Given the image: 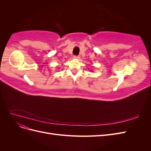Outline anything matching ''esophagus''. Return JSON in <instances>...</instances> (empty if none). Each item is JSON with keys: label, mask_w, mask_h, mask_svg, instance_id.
Instances as JSON below:
<instances>
[{"label": "esophagus", "mask_w": 151, "mask_h": 151, "mask_svg": "<svg viewBox=\"0 0 151 151\" xmlns=\"http://www.w3.org/2000/svg\"><path fill=\"white\" fill-rule=\"evenodd\" d=\"M74 58H77V59H79V57L77 56V55H74Z\"/></svg>", "instance_id": "1"}]
</instances>
